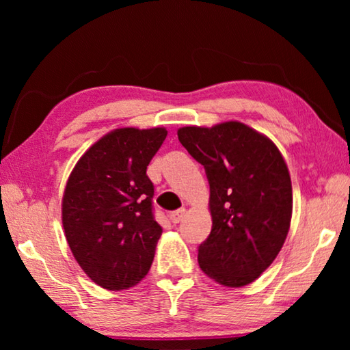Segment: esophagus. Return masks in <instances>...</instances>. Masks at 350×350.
Segmentation results:
<instances>
[{
  "mask_svg": "<svg viewBox=\"0 0 350 350\" xmlns=\"http://www.w3.org/2000/svg\"><path fill=\"white\" fill-rule=\"evenodd\" d=\"M185 208H179V210H174V211H171V215H170V219H171V222L173 224H179L183 217H185Z\"/></svg>",
  "mask_w": 350,
  "mask_h": 350,
  "instance_id": "obj_1",
  "label": "esophagus"
}]
</instances>
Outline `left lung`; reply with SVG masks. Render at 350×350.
I'll return each instance as SVG.
<instances>
[{
  "instance_id": "8db88e82",
  "label": "left lung",
  "mask_w": 350,
  "mask_h": 350,
  "mask_svg": "<svg viewBox=\"0 0 350 350\" xmlns=\"http://www.w3.org/2000/svg\"><path fill=\"white\" fill-rule=\"evenodd\" d=\"M210 183V236L199 267L227 287L253 282L273 262L292 219V182L270 139L239 122L177 131Z\"/></svg>"
}]
</instances>
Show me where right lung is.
<instances>
[{"label": "right lung", "mask_w": 350, "mask_h": 350, "mask_svg": "<svg viewBox=\"0 0 350 350\" xmlns=\"http://www.w3.org/2000/svg\"><path fill=\"white\" fill-rule=\"evenodd\" d=\"M165 128L116 129L77 162L63 196V228L83 271L108 290L129 288L151 269L162 227L146 167Z\"/></svg>", "instance_id": "right-lung-1"}]
</instances>
